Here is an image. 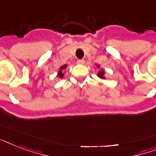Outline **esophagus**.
<instances>
[{"instance_id":"obj_1","label":"esophagus","mask_w":156,"mask_h":156,"mask_svg":"<svg viewBox=\"0 0 156 156\" xmlns=\"http://www.w3.org/2000/svg\"><path fill=\"white\" fill-rule=\"evenodd\" d=\"M77 63H78V64H81V65H83V64L85 63V61H84L83 59H78V61H77Z\"/></svg>"}]
</instances>
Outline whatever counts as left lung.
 <instances>
[{
  "label": "left lung",
  "mask_w": 156,
  "mask_h": 156,
  "mask_svg": "<svg viewBox=\"0 0 156 156\" xmlns=\"http://www.w3.org/2000/svg\"><path fill=\"white\" fill-rule=\"evenodd\" d=\"M104 71H100V72H99V73H98V76H99V77H100V78H104Z\"/></svg>",
  "instance_id": "obj_1"
}]
</instances>
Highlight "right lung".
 Wrapping results in <instances>:
<instances>
[{"label": "right lung", "instance_id": "add662e5", "mask_svg": "<svg viewBox=\"0 0 156 156\" xmlns=\"http://www.w3.org/2000/svg\"><path fill=\"white\" fill-rule=\"evenodd\" d=\"M66 65H65V66H61V70L59 71V73H58V75H59V77H60V78H62V77H63V74H62V72H61V71H62V69H66Z\"/></svg>", "mask_w": 156, "mask_h": 156}]
</instances>
